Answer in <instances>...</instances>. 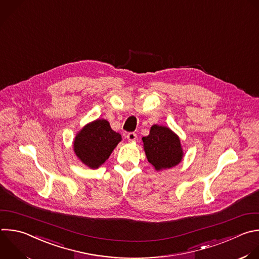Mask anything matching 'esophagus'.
I'll use <instances>...</instances> for the list:
<instances>
[{"label":"esophagus","instance_id":"34e87169","mask_svg":"<svg viewBox=\"0 0 259 259\" xmlns=\"http://www.w3.org/2000/svg\"><path fill=\"white\" fill-rule=\"evenodd\" d=\"M136 138H137V134L135 133V132H130V133H128L127 134V139H128V141H135L136 140Z\"/></svg>","mask_w":259,"mask_h":259}]
</instances>
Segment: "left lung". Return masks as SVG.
Here are the masks:
<instances>
[{"instance_id":"1","label":"left lung","mask_w":259,"mask_h":259,"mask_svg":"<svg viewBox=\"0 0 259 259\" xmlns=\"http://www.w3.org/2000/svg\"><path fill=\"white\" fill-rule=\"evenodd\" d=\"M148 161L159 170L177 165L183 156L179 137L170 129L153 125L149 135L142 138Z\"/></svg>"}]
</instances>
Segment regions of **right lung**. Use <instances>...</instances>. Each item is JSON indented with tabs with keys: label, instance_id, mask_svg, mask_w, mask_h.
Listing matches in <instances>:
<instances>
[{
	"label": "right lung",
	"instance_id": "add662e5",
	"mask_svg": "<svg viewBox=\"0 0 259 259\" xmlns=\"http://www.w3.org/2000/svg\"><path fill=\"white\" fill-rule=\"evenodd\" d=\"M121 139V135L112 130L108 121L96 120L77 134L73 147L83 163L98 168L109 158Z\"/></svg>",
	"mask_w": 259,
	"mask_h": 259
}]
</instances>
